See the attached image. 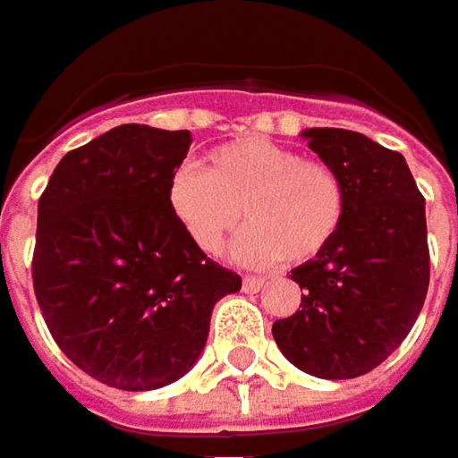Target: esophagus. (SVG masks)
<instances>
[{"label":"esophagus","mask_w":458,"mask_h":458,"mask_svg":"<svg viewBox=\"0 0 458 458\" xmlns=\"http://www.w3.org/2000/svg\"><path fill=\"white\" fill-rule=\"evenodd\" d=\"M264 286V278H259V276H244V291H249V293H256V291H261Z\"/></svg>","instance_id":"esophagus-1"}]
</instances>
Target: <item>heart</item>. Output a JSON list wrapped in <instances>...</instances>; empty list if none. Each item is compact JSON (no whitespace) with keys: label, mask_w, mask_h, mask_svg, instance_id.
Returning a JSON list of instances; mask_svg holds the SVG:
<instances>
[{"label":"heart","mask_w":458,"mask_h":458,"mask_svg":"<svg viewBox=\"0 0 458 458\" xmlns=\"http://www.w3.org/2000/svg\"><path fill=\"white\" fill-rule=\"evenodd\" d=\"M167 204L197 249L216 254L242 222L232 246L236 261L256 268L313 261L338 239L348 192L320 160L246 135L207 152L204 172L182 165L167 182Z\"/></svg>","instance_id":"1"}]
</instances>
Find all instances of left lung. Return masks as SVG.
Listing matches in <instances>:
<instances>
[{
  "instance_id": "left-lung-1",
  "label": "left lung",
  "mask_w": 458,
  "mask_h": 458,
  "mask_svg": "<svg viewBox=\"0 0 458 458\" xmlns=\"http://www.w3.org/2000/svg\"><path fill=\"white\" fill-rule=\"evenodd\" d=\"M308 148L338 172L348 209L326 254L296 266L301 310L276 320L274 340L313 377L350 379L400 348L429 288L424 197L400 152L362 132L310 128Z\"/></svg>"
}]
</instances>
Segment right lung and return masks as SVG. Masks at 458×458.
Here are the masks:
<instances>
[{
  "label": "right lung",
  "instance_id": "1",
  "mask_svg": "<svg viewBox=\"0 0 458 458\" xmlns=\"http://www.w3.org/2000/svg\"><path fill=\"white\" fill-rule=\"evenodd\" d=\"M190 145V131L118 125L64 155L38 199V308L64 355L115 390L187 375L214 303L242 288L170 212L167 182Z\"/></svg>",
  "mask_w": 458,
  "mask_h": 458
}]
</instances>
